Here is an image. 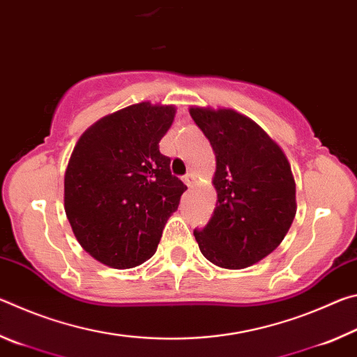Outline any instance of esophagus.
Segmentation results:
<instances>
[{
	"instance_id": "esophagus-1",
	"label": "esophagus",
	"mask_w": 357,
	"mask_h": 357,
	"mask_svg": "<svg viewBox=\"0 0 357 357\" xmlns=\"http://www.w3.org/2000/svg\"><path fill=\"white\" fill-rule=\"evenodd\" d=\"M184 183H185L187 187H193V185H195V183H197L195 174H192V173L185 174V176H184Z\"/></svg>"
}]
</instances>
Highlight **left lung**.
Returning a JSON list of instances; mask_svg holds the SVG:
<instances>
[{
	"label": "left lung",
	"mask_w": 357,
	"mask_h": 357,
	"mask_svg": "<svg viewBox=\"0 0 357 357\" xmlns=\"http://www.w3.org/2000/svg\"><path fill=\"white\" fill-rule=\"evenodd\" d=\"M215 154L214 214L193 229L204 258L244 269L275 250L296 215V184L279 144L250 118L231 108L190 107Z\"/></svg>",
	"instance_id": "1"
}]
</instances>
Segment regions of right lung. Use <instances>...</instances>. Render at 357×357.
Masks as SVG:
<instances>
[{
    "instance_id": "right-lung-1",
    "label": "right lung",
    "mask_w": 357,
    "mask_h": 357,
    "mask_svg": "<svg viewBox=\"0 0 357 357\" xmlns=\"http://www.w3.org/2000/svg\"><path fill=\"white\" fill-rule=\"evenodd\" d=\"M176 108L151 102L100 118L78 138L64 174V209L89 255L129 269L154 255L187 187L159 142Z\"/></svg>"
}]
</instances>
